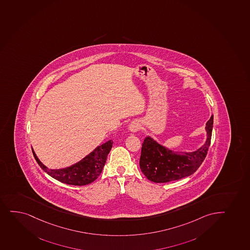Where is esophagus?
I'll return each mask as SVG.
<instances>
[{
  "label": "esophagus",
  "instance_id": "34e87169",
  "mask_svg": "<svg viewBox=\"0 0 250 250\" xmlns=\"http://www.w3.org/2000/svg\"><path fill=\"white\" fill-rule=\"evenodd\" d=\"M140 129H141V124L137 122V121H133L131 124H129V129L133 133L139 131Z\"/></svg>",
  "mask_w": 250,
  "mask_h": 250
}]
</instances>
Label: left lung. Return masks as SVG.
Listing matches in <instances>:
<instances>
[{
  "mask_svg": "<svg viewBox=\"0 0 250 250\" xmlns=\"http://www.w3.org/2000/svg\"><path fill=\"white\" fill-rule=\"evenodd\" d=\"M213 124L212 115L206 123L207 139L205 145L193 152L173 151L147 136L141 148L140 167L142 173L154 183L170 182L194 174L206 157L210 146Z\"/></svg>",
  "mask_w": 250,
  "mask_h": 250,
  "instance_id": "obj_1",
  "label": "left lung"
}]
</instances>
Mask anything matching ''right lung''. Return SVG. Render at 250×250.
<instances>
[{
	"label": "right lung",
	"mask_w": 250,
	"mask_h": 250,
	"mask_svg": "<svg viewBox=\"0 0 250 250\" xmlns=\"http://www.w3.org/2000/svg\"><path fill=\"white\" fill-rule=\"evenodd\" d=\"M112 145L113 141L111 140L107 141L101 146H97L96 149L81 161L66 168L59 169L48 168L40 161L33 149L32 153L41 168L50 176L66 185L82 186L89 185L98 178L103 170L107 155L112 148Z\"/></svg>",
	"instance_id": "right-lung-1"
}]
</instances>
